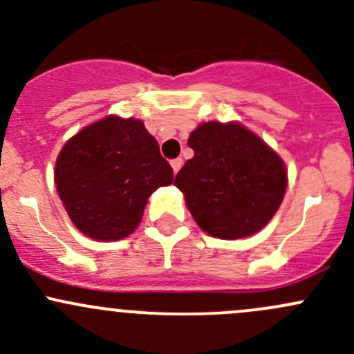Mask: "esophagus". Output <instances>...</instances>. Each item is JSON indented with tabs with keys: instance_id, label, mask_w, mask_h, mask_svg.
I'll return each mask as SVG.
<instances>
[{
	"instance_id": "1",
	"label": "esophagus",
	"mask_w": 354,
	"mask_h": 354,
	"mask_svg": "<svg viewBox=\"0 0 354 354\" xmlns=\"http://www.w3.org/2000/svg\"><path fill=\"white\" fill-rule=\"evenodd\" d=\"M181 166H183V159H181V157H178V159L171 160V167H173V173L174 174H176L178 171L181 169Z\"/></svg>"
}]
</instances>
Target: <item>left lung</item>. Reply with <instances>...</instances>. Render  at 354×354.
<instances>
[{
    "label": "left lung",
    "instance_id": "1",
    "mask_svg": "<svg viewBox=\"0 0 354 354\" xmlns=\"http://www.w3.org/2000/svg\"><path fill=\"white\" fill-rule=\"evenodd\" d=\"M195 156L174 185L207 234L240 240L274 217L284 198L288 173L283 159L243 124H198L188 138Z\"/></svg>",
    "mask_w": 354,
    "mask_h": 354
}]
</instances>
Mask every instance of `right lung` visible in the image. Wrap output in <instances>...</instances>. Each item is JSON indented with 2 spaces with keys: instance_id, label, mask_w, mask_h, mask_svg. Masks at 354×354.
<instances>
[{
  "instance_id": "right-lung-1",
  "label": "right lung",
  "mask_w": 354,
  "mask_h": 354,
  "mask_svg": "<svg viewBox=\"0 0 354 354\" xmlns=\"http://www.w3.org/2000/svg\"><path fill=\"white\" fill-rule=\"evenodd\" d=\"M55 183L85 236L118 241L137 230L157 188L173 183V169L140 120L106 116L66 142Z\"/></svg>"
}]
</instances>
